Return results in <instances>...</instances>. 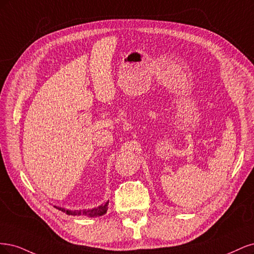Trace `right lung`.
Returning a JSON list of instances; mask_svg holds the SVG:
<instances>
[{
  "instance_id": "right-lung-1",
  "label": "right lung",
  "mask_w": 254,
  "mask_h": 254,
  "mask_svg": "<svg viewBox=\"0 0 254 254\" xmlns=\"http://www.w3.org/2000/svg\"><path fill=\"white\" fill-rule=\"evenodd\" d=\"M108 204H109V201L104 203V204H101V206H99L98 208H94L92 210H87V211H71V210H65L63 208H59V207H56L57 209H59L63 212H65V213L68 214V215H75V216H80V215H88V216H100V215H103L106 210H108Z\"/></svg>"
}]
</instances>
